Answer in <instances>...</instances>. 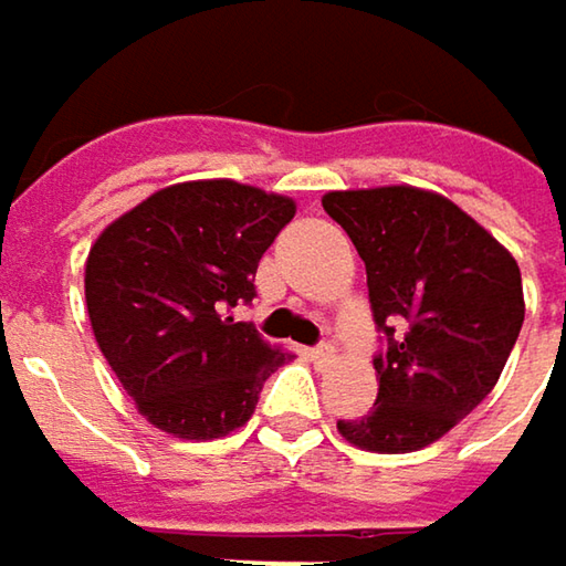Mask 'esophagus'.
Returning a JSON list of instances; mask_svg holds the SVG:
<instances>
[{"instance_id": "esophagus-1", "label": "esophagus", "mask_w": 566, "mask_h": 566, "mask_svg": "<svg viewBox=\"0 0 566 566\" xmlns=\"http://www.w3.org/2000/svg\"><path fill=\"white\" fill-rule=\"evenodd\" d=\"M307 354H311V360H314V364H331V360H334V344L321 340V344H314Z\"/></svg>"}]
</instances>
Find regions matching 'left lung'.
<instances>
[{"mask_svg":"<svg viewBox=\"0 0 566 566\" xmlns=\"http://www.w3.org/2000/svg\"><path fill=\"white\" fill-rule=\"evenodd\" d=\"M324 212L367 265L380 394L337 419L370 452H416L446 436L499 384L524 324L521 272L455 202L412 189L327 192Z\"/></svg>","mask_w":566,"mask_h":566,"instance_id":"obj_1","label":"left lung"}]
</instances>
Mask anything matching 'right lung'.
I'll return each mask as SVG.
<instances>
[{
  "label": "right lung",
  "instance_id": "add662e5",
  "mask_svg": "<svg viewBox=\"0 0 566 566\" xmlns=\"http://www.w3.org/2000/svg\"><path fill=\"white\" fill-rule=\"evenodd\" d=\"M294 202L232 179L179 182L111 222L84 269L101 354L137 409L179 439H219L287 360L235 307Z\"/></svg>",
  "mask_w": 566,
  "mask_h": 566
}]
</instances>
